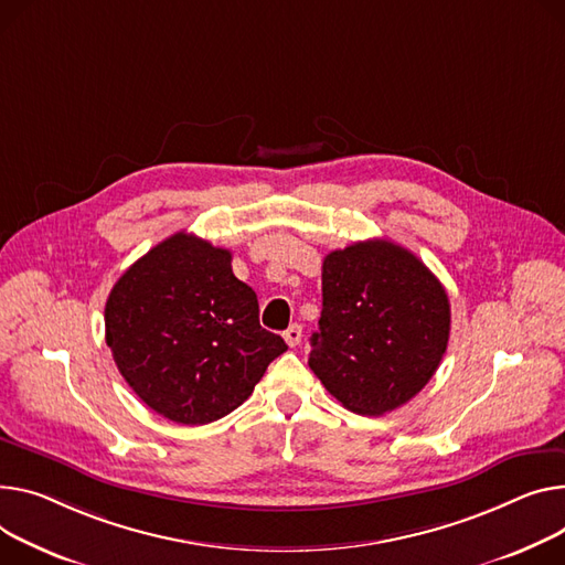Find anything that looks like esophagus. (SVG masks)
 <instances>
[{
    "label": "esophagus",
    "mask_w": 565,
    "mask_h": 565,
    "mask_svg": "<svg viewBox=\"0 0 565 565\" xmlns=\"http://www.w3.org/2000/svg\"><path fill=\"white\" fill-rule=\"evenodd\" d=\"M284 341H286L290 348L299 345V341H302V327H299V324H290V327L284 331Z\"/></svg>",
    "instance_id": "1"
}]
</instances>
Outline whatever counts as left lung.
Wrapping results in <instances>:
<instances>
[{
  "instance_id": "left-lung-1",
  "label": "left lung",
  "mask_w": 565,
  "mask_h": 565,
  "mask_svg": "<svg viewBox=\"0 0 565 565\" xmlns=\"http://www.w3.org/2000/svg\"><path fill=\"white\" fill-rule=\"evenodd\" d=\"M449 341V299L425 263L372 238L322 263V313L309 365L322 386L359 416L416 397Z\"/></svg>"
}]
</instances>
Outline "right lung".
I'll list each match as a JSON object with an SVG mask.
<instances>
[{
  "label": "right lung",
  "mask_w": 565,
  "mask_h": 565,
  "mask_svg": "<svg viewBox=\"0 0 565 565\" xmlns=\"http://www.w3.org/2000/svg\"><path fill=\"white\" fill-rule=\"evenodd\" d=\"M106 345L125 382L159 416L209 425L238 408L288 350L258 322L256 292L232 252L177 232L108 292Z\"/></svg>",
  "instance_id": "add662e5"
}]
</instances>
